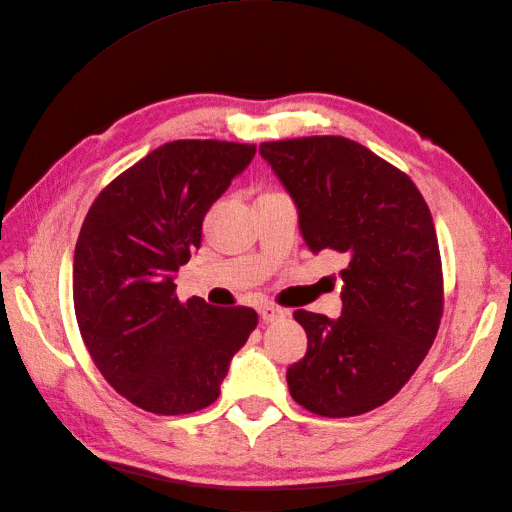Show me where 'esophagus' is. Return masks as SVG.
Wrapping results in <instances>:
<instances>
[{"label":"esophagus","mask_w":512,"mask_h":512,"mask_svg":"<svg viewBox=\"0 0 512 512\" xmlns=\"http://www.w3.org/2000/svg\"><path fill=\"white\" fill-rule=\"evenodd\" d=\"M286 316V309L277 307V305H262L260 307V318L265 322H275V320H282Z\"/></svg>","instance_id":"obj_1"}]
</instances>
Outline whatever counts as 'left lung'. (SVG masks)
Wrapping results in <instances>:
<instances>
[{
	"mask_svg": "<svg viewBox=\"0 0 512 512\" xmlns=\"http://www.w3.org/2000/svg\"><path fill=\"white\" fill-rule=\"evenodd\" d=\"M314 254L339 252L342 316L297 309L307 352L286 371L292 399L320 416L382 406L436 339L442 265L429 207L408 175L344 136L262 143Z\"/></svg>",
	"mask_w": 512,
	"mask_h": 512,
	"instance_id": "1",
	"label": "left lung"
}]
</instances>
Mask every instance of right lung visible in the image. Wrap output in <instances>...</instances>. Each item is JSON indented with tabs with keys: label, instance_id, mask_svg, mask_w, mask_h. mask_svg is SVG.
Masks as SVG:
<instances>
[{
	"label": "right lung",
	"instance_id": "right-lung-1",
	"mask_svg": "<svg viewBox=\"0 0 512 512\" xmlns=\"http://www.w3.org/2000/svg\"><path fill=\"white\" fill-rule=\"evenodd\" d=\"M256 147L173 141L119 175L91 205L74 250L76 322L117 393L153 414H190L220 395L232 356L256 329L250 307L177 297L203 220Z\"/></svg>",
	"mask_w": 512,
	"mask_h": 512
}]
</instances>
